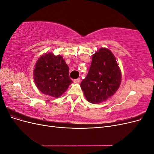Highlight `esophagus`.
Listing matches in <instances>:
<instances>
[{
    "instance_id": "1",
    "label": "esophagus",
    "mask_w": 154,
    "mask_h": 154,
    "mask_svg": "<svg viewBox=\"0 0 154 154\" xmlns=\"http://www.w3.org/2000/svg\"><path fill=\"white\" fill-rule=\"evenodd\" d=\"M73 82H74V83H80V78H77V79H75V80H73Z\"/></svg>"
}]
</instances>
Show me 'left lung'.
<instances>
[{
    "instance_id": "1",
    "label": "left lung",
    "mask_w": 154,
    "mask_h": 154,
    "mask_svg": "<svg viewBox=\"0 0 154 154\" xmlns=\"http://www.w3.org/2000/svg\"><path fill=\"white\" fill-rule=\"evenodd\" d=\"M122 81V72L111 51L101 48L93 54L87 75L81 88L87 101L100 103L113 96Z\"/></svg>"
}]
</instances>
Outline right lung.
Masks as SVG:
<instances>
[{"label":"right lung","mask_w":154,"mask_h":154,"mask_svg":"<svg viewBox=\"0 0 154 154\" xmlns=\"http://www.w3.org/2000/svg\"><path fill=\"white\" fill-rule=\"evenodd\" d=\"M69 75V68L63 57L51 53L38 60L33 71L37 88L43 94L54 97L61 96L72 82Z\"/></svg>","instance_id":"right-lung-1"}]
</instances>
